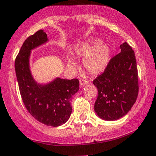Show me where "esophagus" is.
<instances>
[{
	"label": "esophagus",
	"instance_id": "1",
	"mask_svg": "<svg viewBox=\"0 0 156 156\" xmlns=\"http://www.w3.org/2000/svg\"><path fill=\"white\" fill-rule=\"evenodd\" d=\"M79 81H80V84H81V86H84L88 83L87 80H84V79H80Z\"/></svg>",
	"mask_w": 156,
	"mask_h": 156
}]
</instances>
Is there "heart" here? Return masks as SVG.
Listing matches in <instances>:
<instances>
[{
  "label": "heart",
  "instance_id": "obj_1",
  "mask_svg": "<svg viewBox=\"0 0 156 156\" xmlns=\"http://www.w3.org/2000/svg\"><path fill=\"white\" fill-rule=\"evenodd\" d=\"M76 55L84 58V66L87 72L91 75H98L107 68L110 61V48L100 40H94L85 43L76 49ZM71 66H75V62L69 61Z\"/></svg>",
  "mask_w": 156,
  "mask_h": 156
}]
</instances>
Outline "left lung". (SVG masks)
Here are the masks:
<instances>
[{"label": "left lung", "mask_w": 156, "mask_h": 156, "mask_svg": "<svg viewBox=\"0 0 156 156\" xmlns=\"http://www.w3.org/2000/svg\"><path fill=\"white\" fill-rule=\"evenodd\" d=\"M112 57L107 68L93 81L98 94L94 110L101 119L116 120L130 110L139 93L135 52L127 43Z\"/></svg>", "instance_id": "left-lung-1"}]
</instances>
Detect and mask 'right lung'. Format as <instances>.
Returning <instances> with one entry per match:
<instances>
[{"mask_svg":"<svg viewBox=\"0 0 156 156\" xmlns=\"http://www.w3.org/2000/svg\"><path fill=\"white\" fill-rule=\"evenodd\" d=\"M43 30L29 36L15 59V71L23 102L36 120L50 126L64 124L72 111L71 99L79 90L78 78H57L47 85L37 84L29 69L30 50L47 41Z\"/></svg>","mask_w":156,"mask_h":156,"instance_id":"1","label":"right lung"}]
</instances>
